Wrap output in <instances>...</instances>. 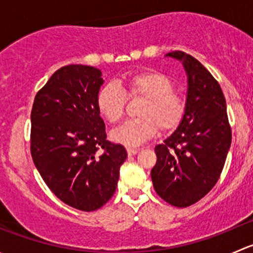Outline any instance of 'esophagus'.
Returning a JSON list of instances; mask_svg holds the SVG:
<instances>
[{"mask_svg":"<svg viewBox=\"0 0 253 253\" xmlns=\"http://www.w3.org/2000/svg\"><path fill=\"white\" fill-rule=\"evenodd\" d=\"M126 150H127V154H128V155H134V154H137V153L139 152V148L128 147V148H126Z\"/></svg>","mask_w":253,"mask_h":253,"instance_id":"obj_1","label":"esophagus"}]
</instances>
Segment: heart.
Masks as SVG:
<instances>
[{"instance_id":"1","label":"heart","mask_w":253,"mask_h":253,"mask_svg":"<svg viewBox=\"0 0 253 253\" xmlns=\"http://www.w3.org/2000/svg\"><path fill=\"white\" fill-rule=\"evenodd\" d=\"M128 98H144L141 117L128 120L111 132V139L127 147H136L158 132H171L180 126L186 114V101L174 91L171 79L155 70L127 73L116 84L101 86L96 94V109L103 119L116 124L122 119Z\"/></svg>"}]
</instances>
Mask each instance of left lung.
Masks as SVG:
<instances>
[{"instance_id": "1", "label": "left lung", "mask_w": 253, "mask_h": 253, "mask_svg": "<svg viewBox=\"0 0 253 253\" xmlns=\"http://www.w3.org/2000/svg\"><path fill=\"white\" fill-rule=\"evenodd\" d=\"M181 61L187 75L186 114L180 126L155 147L152 181L169 205L198 202L219 180L231 144L223 90L205 66L182 51L167 53Z\"/></svg>"}]
</instances>
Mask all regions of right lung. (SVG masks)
Listing matches in <instances>:
<instances>
[{
	"instance_id": "add662e5",
	"label": "right lung",
	"mask_w": 253,
	"mask_h": 253,
	"mask_svg": "<svg viewBox=\"0 0 253 253\" xmlns=\"http://www.w3.org/2000/svg\"><path fill=\"white\" fill-rule=\"evenodd\" d=\"M103 83L95 67H61L37 93L30 115L38 171L56 197L83 211L101 208L114 196L127 158L124 145L106 141L96 109Z\"/></svg>"
}]
</instances>
